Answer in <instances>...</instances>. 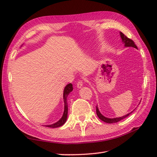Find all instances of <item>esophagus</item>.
Listing matches in <instances>:
<instances>
[{
  "label": "esophagus",
  "instance_id": "obj_1",
  "mask_svg": "<svg viewBox=\"0 0 157 157\" xmlns=\"http://www.w3.org/2000/svg\"><path fill=\"white\" fill-rule=\"evenodd\" d=\"M82 86H83V82L82 80H79L78 82V84H77V87H78V88H81Z\"/></svg>",
  "mask_w": 157,
  "mask_h": 157
}]
</instances>
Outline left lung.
I'll return each mask as SVG.
<instances>
[{"label": "left lung", "mask_w": 157, "mask_h": 157, "mask_svg": "<svg viewBox=\"0 0 157 157\" xmlns=\"http://www.w3.org/2000/svg\"><path fill=\"white\" fill-rule=\"evenodd\" d=\"M120 35H121V39H122V42H123V43L124 44V47H133V48H134L137 49V46H136V45H135L134 42L133 41L132 39L127 38V37L125 35H124L123 33H122L121 32H120ZM133 111H132V112L126 114L125 116H123L122 117H119V118H107V117L103 116L102 114L100 112L99 109H98V106H96V113H97V116H98V118H99L101 121H104L107 123H117V122H118V121H120L121 120H123V119H124V118H125L126 117H127L129 115V114H131L133 112Z\"/></svg>", "instance_id": "obj_1"}]
</instances>
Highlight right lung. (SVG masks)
Wrapping results in <instances>:
<instances>
[{
	"label": "right lung",
	"mask_w": 157,
	"mask_h": 157,
	"mask_svg": "<svg viewBox=\"0 0 157 157\" xmlns=\"http://www.w3.org/2000/svg\"><path fill=\"white\" fill-rule=\"evenodd\" d=\"M73 85L72 84H68L65 86L64 89H63V102H64V111H63V115L59 121L56 123H53L52 124H48L46 125V127H52V128H56V127H59L62 126L63 124L66 123V120H67L68 117V103H67V97L68 94L73 91Z\"/></svg>",
	"instance_id": "right-lung-1"
}]
</instances>
